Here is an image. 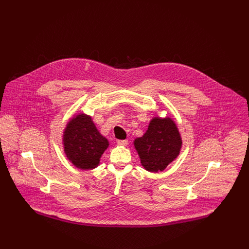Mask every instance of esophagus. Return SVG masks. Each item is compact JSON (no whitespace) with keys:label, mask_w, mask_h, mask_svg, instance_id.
Instances as JSON below:
<instances>
[{"label":"esophagus","mask_w":249,"mask_h":249,"mask_svg":"<svg viewBox=\"0 0 249 249\" xmlns=\"http://www.w3.org/2000/svg\"><path fill=\"white\" fill-rule=\"evenodd\" d=\"M117 143H118V144H120V145L125 146V145H127L128 141H127V140H118V141H117Z\"/></svg>","instance_id":"esophagus-1"}]
</instances>
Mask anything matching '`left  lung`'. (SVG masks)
I'll return each instance as SVG.
<instances>
[{
  "label": "left lung",
  "instance_id": "left-lung-1",
  "mask_svg": "<svg viewBox=\"0 0 249 249\" xmlns=\"http://www.w3.org/2000/svg\"><path fill=\"white\" fill-rule=\"evenodd\" d=\"M133 143L143 169L159 173L178 158L182 138L172 118L156 116L150 120L144 134L136 138Z\"/></svg>",
  "mask_w": 249,
  "mask_h": 249
}]
</instances>
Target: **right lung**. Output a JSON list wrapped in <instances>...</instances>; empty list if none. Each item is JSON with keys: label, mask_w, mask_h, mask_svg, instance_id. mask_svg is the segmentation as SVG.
Masks as SVG:
<instances>
[{"label": "right lung", "mask_w": 249, "mask_h": 249, "mask_svg": "<svg viewBox=\"0 0 249 249\" xmlns=\"http://www.w3.org/2000/svg\"><path fill=\"white\" fill-rule=\"evenodd\" d=\"M62 144L67 159L75 168L93 170L100 165L109 142L100 133L91 116L78 113L66 124Z\"/></svg>", "instance_id": "obj_1"}]
</instances>
